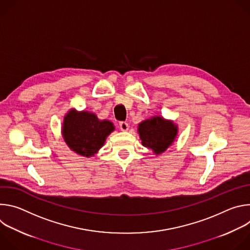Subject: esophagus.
Instances as JSON below:
<instances>
[{"mask_svg":"<svg viewBox=\"0 0 250 250\" xmlns=\"http://www.w3.org/2000/svg\"><path fill=\"white\" fill-rule=\"evenodd\" d=\"M119 125H120L121 130H123V131H126L129 128V125L126 122H120Z\"/></svg>","mask_w":250,"mask_h":250,"instance_id":"34e87169","label":"esophagus"}]
</instances>
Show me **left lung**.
I'll return each instance as SVG.
<instances>
[{"mask_svg":"<svg viewBox=\"0 0 250 250\" xmlns=\"http://www.w3.org/2000/svg\"><path fill=\"white\" fill-rule=\"evenodd\" d=\"M177 126L160 117H154L142 122L138 125V132L144 146L150 148L156 154L165 151L172 145L176 135Z\"/></svg>","mask_w":250,"mask_h":250,"instance_id":"8db88e82","label":"left lung"}]
</instances>
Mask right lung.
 <instances>
[{
  "label": "right lung",
  "mask_w": 250,
  "mask_h": 250,
  "mask_svg": "<svg viewBox=\"0 0 250 250\" xmlns=\"http://www.w3.org/2000/svg\"><path fill=\"white\" fill-rule=\"evenodd\" d=\"M115 129L109 121H99L96 115L70 111L64 118L63 137L68 146L83 156L94 155L105 137Z\"/></svg>",
  "instance_id": "obj_1"
}]
</instances>
